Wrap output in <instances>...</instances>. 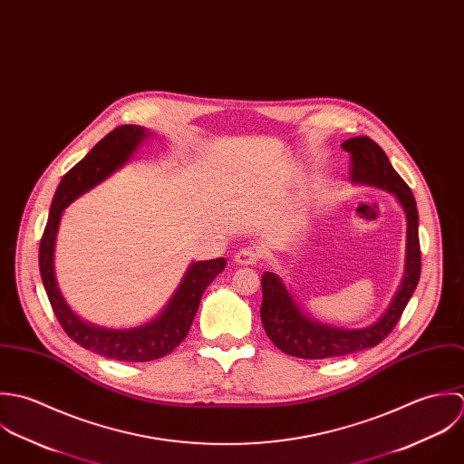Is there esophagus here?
<instances>
[{"mask_svg":"<svg viewBox=\"0 0 464 464\" xmlns=\"http://www.w3.org/2000/svg\"><path fill=\"white\" fill-rule=\"evenodd\" d=\"M260 260V253L253 247H244L235 255V262L238 266H255Z\"/></svg>","mask_w":464,"mask_h":464,"instance_id":"1","label":"esophagus"}]
</instances>
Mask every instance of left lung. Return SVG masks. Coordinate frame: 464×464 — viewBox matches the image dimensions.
Here are the masks:
<instances>
[{
  "label": "left lung",
  "instance_id": "1",
  "mask_svg": "<svg viewBox=\"0 0 464 464\" xmlns=\"http://www.w3.org/2000/svg\"><path fill=\"white\" fill-rule=\"evenodd\" d=\"M352 156V181L376 186L396 197L407 218L405 273L385 314L366 328L344 330L304 315L286 285L275 273L262 276L264 301L260 308L267 337L286 355L299 359H330L357 353L380 344L400 321L421 273L418 237V208L407 183L396 174L385 152L368 136L350 138L341 145Z\"/></svg>",
  "mask_w": 464,
  "mask_h": 464
}]
</instances>
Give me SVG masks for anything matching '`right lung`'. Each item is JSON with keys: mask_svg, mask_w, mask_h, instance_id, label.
<instances>
[{"mask_svg": "<svg viewBox=\"0 0 464 464\" xmlns=\"http://www.w3.org/2000/svg\"><path fill=\"white\" fill-rule=\"evenodd\" d=\"M149 136L150 132L140 125H120L94 145L90 154L79 161L57 186L39 247L43 285L53 314L68 337L102 357L127 362H147L172 353L185 341L204 290L226 267V258L193 262L165 310L154 321L129 330H109L90 324L82 321L63 297L53 267L55 238L63 211L79 195L121 169Z\"/></svg>", "mask_w": 464, "mask_h": 464, "instance_id": "add662e5", "label": "right lung"}]
</instances>
